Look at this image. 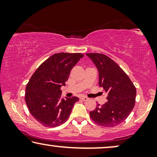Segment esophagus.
<instances>
[{"instance_id": "34e87169", "label": "esophagus", "mask_w": 157, "mask_h": 157, "mask_svg": "<svg viewBox=\"0 0 157 157\" xmlns=\"http://www.w3.org/2000/svg\"><path fill=\"white\" fill-rule=\"evenodd\" d=\"M81 99H82L83 101H86L89 100V98H88L87 97H86V96H82V97H81Z\"/></svg>"}]
</instances>
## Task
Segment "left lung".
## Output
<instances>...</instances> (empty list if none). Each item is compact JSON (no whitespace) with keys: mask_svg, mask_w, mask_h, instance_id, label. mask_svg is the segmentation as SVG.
I'll list each match as a JSON object with an SVG mask.
<instances>
[{"mask_svg":"<svg viewBox=\"0 0 157 157\" xmlns=\"http://www.w3.org/2000/svg\"><path fill=\"white\" fill-rule=\"evenodd\" d=\"M98 71V84L107 92L108 101L90 111L96 124L106 127L119 125L134 109L136 90L125 72L112 59L101 53H86Z\"/></svg>","mask_w":157,"mask_h":157,"instance_id":"obj_1","label":"left lung"}]
</instances>
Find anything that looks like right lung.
<instances>
[{"instance_id":"1","label":"right lung","mask_w":157,"mask_h":157,"mask_svg":"<svg viewBox=\"0 0 157 157\" xmlns=\"http://www.w3.org/2000/svg\"><path fill=\"white\" fill-rule=\"evenodd\" d=\"M83 57L81 53H55L40 64L28 83L25 99L31 115L47 127H56L68 119L79 98H61V87L73 67Z\"/></svg>"}]
</instances>
